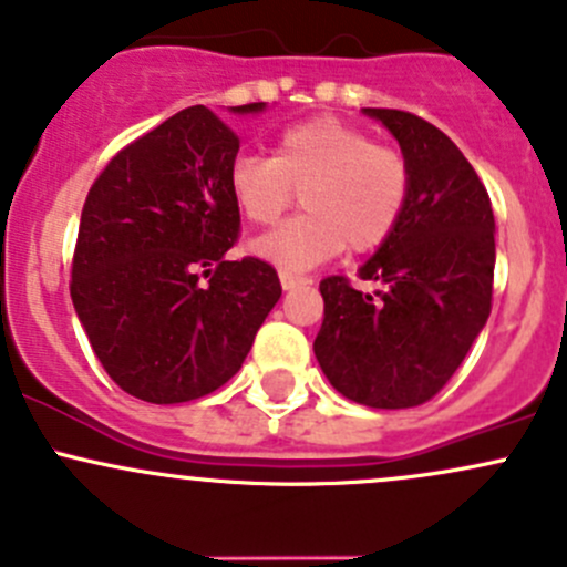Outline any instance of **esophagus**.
Listing matches in <instances>:
<instances>
[{
    "mask_svg": "<svg viewBox=\"0 0 567 567\" xmlns=\"http://www.w3.org/2000/svg\"><path fill=\"white\" fill-rule=\"evenodd\" d=\"M281 286L286 291H291V289H297V286H302V284H308L306 278H297V276H291V272H281Z\"/></svg>",
    "mask_w": 567,
    "mask_h": 567,
    "instance_id": "1",
    "label": "esophagus"
}]
</instances>
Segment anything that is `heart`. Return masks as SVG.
<instances>
[{
    "mask_svg": "<svg viewBox=\"0 0 567 567\" xmlns=\"http://www.w3.org/2000/svg\"><path fill=\"white\" fill-rule=\"evenodd\" d=\"M300 190L306 213L250 243V254L306 272L349 248L371 254L390 240L410 202V166L393 147L338 116H311L278 133L272 155H240L229 194L256 226H270Z\"/></svg>",
    "mask_w": 567,
    "mask_h": 567,
    "instance_id": "1",
    "label": "heart"
}]
</instances>
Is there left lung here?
<instances>
[{
	"label": "left lung",
	"instance_id": "8db88e82",
	"mask_svg": "<svg viewBox=\"0 0 567 567\" xmlns=\"http://www.w3.org/2000/svg\"><path fill=\"white\" fill-rule=\"evenodd\" d=\"M399 142L410 202L390 240L360 267L319 284L313 354L332 388L373 410H410L456 373L492 313L494 213L475 168L440 127L399 109H363Z\"/></svg>",
	"mask_w": 567,
	"mask_h": 567
}]
</instances>
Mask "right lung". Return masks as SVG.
<instances>
[{
  "label": "right lung",
  "mask_w": 567,
  "mask_h": 567,
  "mask_svg": "<svg viewBox=\"0 0 567 567\" xmlns=\"http://www.w3.org/2000/svg\"><path fill=\"white\" fill-rule=\"evenodd\" d=\"M231 111L259 114L265 103ZM237 150L215 111L183 109L111 157L81 209L73 308L109 377L150 404L229 382L281 297L276 267L226 259L240 235L229 194Z\"/></svg>",
  "instance_id": "add662e5"
}]
</instances>
